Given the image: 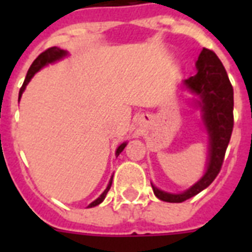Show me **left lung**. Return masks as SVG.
<instances>
[{
  "label": "left lung",
  "instance_id": "obj_1",
  "mask_svg": "<svg viewBox=\"0 0 252 252\" xmlns=\"http://www.w3.org/2000/svg\"><path fill=\"white\" fill-rule=\"evenodd\" d=\"M197 73L183 81V87L195 95V106L201 110V120L208 133V162L204 175L193 186L179 193L162 191L152 183L154 195L162 201L182 203L209 186L219 175L233 132V86L227 73L213 51L203 48L196 61Z\"/></svg>",
  "mask_w": 252,
  "mask_h": 252
}]
</instances>
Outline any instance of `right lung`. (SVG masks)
<instances>
[{
	"label": "right lung",
	"mask_w": 252,
	"mask_h": 252,
	"mask_svg": "<svg viewBox=\"0 0 252 252\" xmlns=\"http://www.w3.org/2000/svg\"><path fill=\"white\" fill-rule=\"evenodd\" d=\"M66 56H68V51H64V49L59 48V47H52V48H48L47 51H44L43 53H40V55H39V56L35 59V61H33L32 64H31V66H30L29 72H27V76H26L25 82H23V85H22V87H21V90H19V98H18V100H21V96H22V94H23V91H25L26 86L29 85V82L31 81V78H32V77L35 76V74H36V73L39 72L40 69H43L44 66H47V65H49V64H53V63H56V61L63 60V59ZM126 144H128V142H123V144H120V145L118 146V149H116V152H115V156H116V158H118L119 154L122 153L123 150H124V148L126 146ZM112 178H114V175L111 176L110 182H108V186H107L106 189L102 192V195L99 196L96 200H94L93 203L89 204V207L87 208L96 207V205H99V204L102 203L103 200L106 199L107 192L110 191L111 184H112Z\"/></svg>",
	"instance_id": "1"
}]
</instances>
